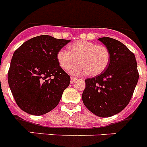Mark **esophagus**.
Returning a JSON list of instances; mask_svg holds the SVG:
<instances>
[{"label":"esophagus","mask_w":147,"mask_h":147,"mask_svg":"<svg viewBox=\"0 0 147 147\" xmlns=\"http://www.w3.org/2000/svg\"><path fill=\"white\" fill-rule=\"evenodd\" d=\"M76 78H75V77H71V84H72V83L76 81Z\"/></svg>","instance_id":"obj_1"}]
</instances>
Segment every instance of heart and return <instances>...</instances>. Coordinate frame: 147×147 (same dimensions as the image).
Returning a JSON list of instances; mask_svg holds the SVG:
<instances>
[{
	"label": "heart",
	"mask_w": 147,
	"mask_h": 147,
	"mask_svg": "<svg viewBox=\"0 0 147 147\" xmlns=\"http://www.w3.org/2000/svg\"><path fill=\"white\" fill-rule=\"evenodd\" d=\"M57 57L59 66L64 70L70 69L78 63L81 64L70 71L71 74L82 76L90 74L91 76H96L107 67L110 61V53L104 45L80 40L70 45L69 50L60 49Z\"/></svg>",
	"instance_id": "obj_1"
}]
</instances>
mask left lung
Returning a JSON list of instances; mask_svg holds the SVG:
<instances>
[{
  "label": "left lung",
  "mask_w": 147,
  "mask_h": 147,
  "mask_svg": "<svg viewBox=\"0 0 147 147\" xmlns=\"http://www.w3.org/2000/svg\"><path fill=\"white\" fill-rule=\"evenodd\" d=\"M110 53V61L102 74L85 80L82 101L98 117H110L129 104L138 81L134 54L120 41L110 37L98 39Z\"/></svg>",
  "instance_id": "obj_1"
}]
</instances>
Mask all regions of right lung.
Wrapping results in <instances>:
<instances>
[{
    "label": "right lung",
    "mask_w": 147,
    "mask_h": 147,
    "mask_svg": "<svg viewBox=\"0 0 147 147\" xmlns=\"http://www.w3.org/2000/svg\"><path fill=\"white\" fill-rule=\"evenodd\" d=\"M70 41L40 35L15 51L8 82L17 105L24 112L41 115L59 104L71 77L59 66L57 55Z\"/></svg>",
    "instance_id": "1"
}]
</instances>
